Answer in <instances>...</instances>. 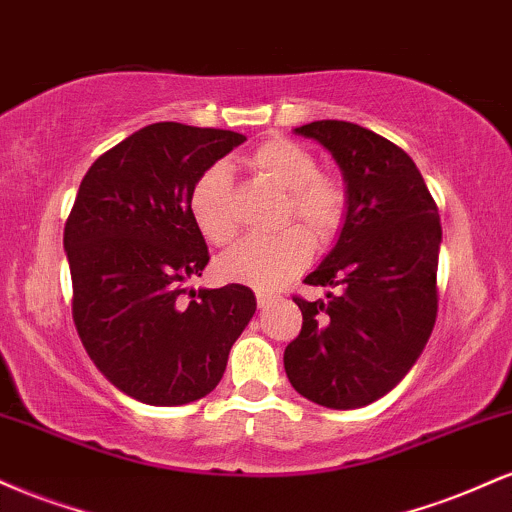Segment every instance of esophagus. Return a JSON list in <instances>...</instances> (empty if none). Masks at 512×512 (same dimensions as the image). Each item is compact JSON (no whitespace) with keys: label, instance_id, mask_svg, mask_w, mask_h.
<instances>
[{"label":"esophagus","instance_id":"34e87169","mask_svg":"<svg viewBox=\"0 0 512 512\" xmlns=\"http://www.w3.org/2000/svg\"><path fill=\"white\" fill-rule=\"evenodd\" d=\"M274 303V296L272 293H264V291H257V305H260V308L264 310V308H269V305Z\"/></svg>","mask_w":512,"mask_h":512}]
</instances>
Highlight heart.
<instances>
[{"label": "heart", "mask_w": 512, "mask_h": 512, "mask_svg": "<svg viewBox=\"0 0 512 512\" xmlns=\"http://www.w3.org/2000/svg\"><path fill=\"white\" fill-rule=\"evenodd\" d=\"M245 166L286 192L281 221H296L313 240H327L342 226L346 195L330 175L317 173V158L286 137H272L245 156ZM190 216L211 245H228L238 233L233 182L226 166H211L190 190ZM308 260V240L296 228L248 238L221 257L226 279L272 291Z\"/></svg>", "instance_id": "heart-1"}]
</instances>
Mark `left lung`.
Masks as SVG:
<instances>
[{
    "mask_svg": "<svg viewBox=\"0 0 512 512\" xmlns=\"http://www.w3.org/2000/svg\"><path fill=\"white\" fill-rule=\"evenodd\" d=\"M293 132L330 151L346 211L334 248L305 276L325 298H293L303 327L284 368L310 402L358 409L402 383L436 325L438 207L416 163L380 134L342 120Z\"/></svg>",
    "mask_w": 512,
    "mask_h": 512,
    "instance_id": "1",
    "label": "left lung"
}]
</instances>
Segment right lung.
I'll use <instances>...</instances> for the list:
<instances>
[{
    "label": "right lung",
    "mask_w": 512,
    "mask_h": 512,
    "mask_svg": "<svg viewBox=\"0 0 512 512\" xmlns=\"http://www.w3.org/2000/svg\"><path fill=\"white\" fill-rule=\"evenodd\" d=\"M243 142L231 129L156 122L81 180L64 226L74 325L96 368L137 402L178 407L209 395L255 315L248 286H187L209 262L190 190Z\"/></svg>",
    "instance_id": "add662e5"
}]
</instances>
